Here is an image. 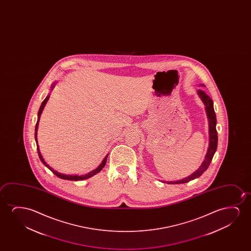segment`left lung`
Here are the masks:
<instances>
[{
	"mask_svg": "<svg viewBox=\"0 0 251 251\" xmlns=\"http://www.w3.org/2000/svg\"><path fill=\"white\" fill-rule=\"evenodd\" d=\"M200 86H203L204 85H200ZM197 94L205 105L206 117L208 119V125H209V146L207 148L205 159L203 160L198 170L193 172L192 174L189 176L181 179V180H177V181H173V182H167V181H161V182H166L169 184H179V183H185V182L199 177L200 176L202 175L203 173L206 172V169L208 168L210 163L213 159V155L216 151L217 147H218V134H217L216 130V114L213 109V100L208 95H206L205 92H203L201 90H198Z\"/></svg>",
	"mask_w": 251,
	"mask_h": 251,
	"instance_id": "obj_1",
	"label": "left lung"
}]
</instances>
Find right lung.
Segmentation results:
<instances>
[{
    "label": "right lung",
    "mask_w": 251,
    "mask_h": 251,
    "mask_svg": "<svg viewBox=\"0 0 251 251\" xmlns=\"http://www.w3.org/2000/svg\"><path fill=\"white\" fill-rule=\"evenodd\" d=\"M55 84H56V81L53 83L52 84L51 86V91L54 88V86H55ZM49 99H50V94L47 95V97L45 98V100L43 101V103H41V106L39 108V110H38V121H37V124H36V127H35V141H36V144H37V150H38V156H39V158H40V160H41L42 163L44 164V165L49 169V170H50L55 176H57L58 177L62 179H65V180H70V181H79V180H84V179L89 178V177H92L93 176L96 175L97 173H99V172H101V170L104 167V165L106 164L107 158H108V154L104 157V158L103 159V161L101 162V164L99 165V167H97L95 170H93L91 172H88L86 175H66V174H62V173H60V172H56L55 171L54 169L51 168L50 165L45 161V159L43 158V156H42L41 152H40V150H39V147H38V123H39V120H40V117H41L42 112H43V110H44V108H45V104L47 103V101H48Z\"/></svg>",
    "instance_id": "right-lung-1"
}]
</instances>
